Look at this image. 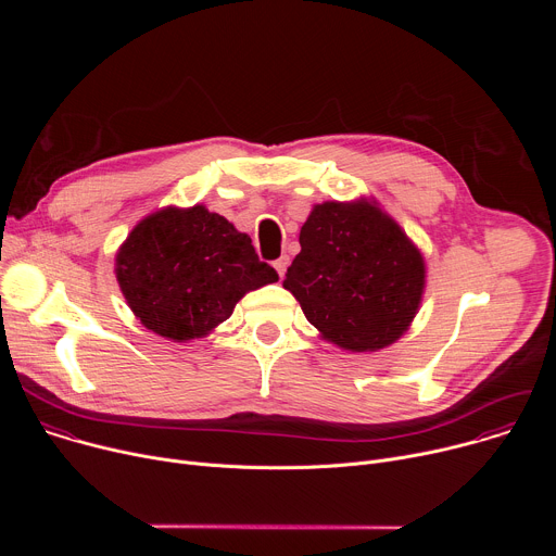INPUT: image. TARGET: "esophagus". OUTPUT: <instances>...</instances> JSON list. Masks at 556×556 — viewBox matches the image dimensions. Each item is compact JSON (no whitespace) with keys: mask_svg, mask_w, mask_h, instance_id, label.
<instances>
[{"mask_svg":"<svg viewBox=\"0 0 556 556\" xmlns=\"http://www.w3.org/2000/svg\"><path fill=\"white\" fill-rule=\"evenodd\" d=\"M288 264H290V257L288 255H281L279 260H275V270L279 273V277H283L286 275V270H288Z\"/></svg>","mask_w":556,"mask_h":556,"instance_id":"1","label":"esophagus"}]
</instances>
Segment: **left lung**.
Segmentation results:
<instances>
[{
	"label": "left lung",
	"mask_w": 556,
	"mask_h": 556,
	"mask_svg": "<svg viewBox=\"0 0 556 556\" xmlns=\"http://www.w3.org/2000/svg\"><path fill=\"white\" fill-rule=\"evenodd\" d=\"M299 244L283 288L324 339L374 352L403 337L422 299L425 262L389 215L369 202L316 204Z\"/></svg>",
	"instance_id": "left-lung-1"
}]
</instances>
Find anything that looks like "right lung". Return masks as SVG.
<instances>
[{"instance_id":"add662e5","label":"right lung","mask_w":556,"mask_h":556,"mask_svg":"<svg viewBox=\"0 0 556 556\" xmlns=\"http://www.w3.org/2000/svg\"><path fill=\"white\" fill-rule=\"evenodd\" d=\"M116 279L142 326L180 343L208 334L279 275L247 232L198 204L144 217L116 255Z\"/></svg>"}]
</instances>
